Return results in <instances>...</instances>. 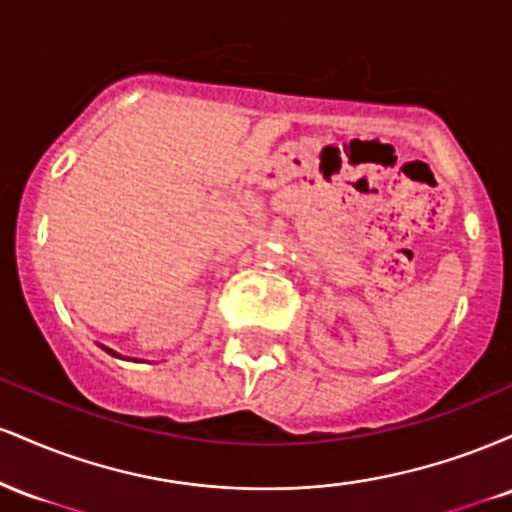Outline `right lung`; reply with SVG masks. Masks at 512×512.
Wrapping results in <instances>:
<instances>
[{"mask_svg": "<svg viewBox=\"0 0 512 512\" xmlns=\"http://www.w3.org/2000/svg\"><path fill=\"white\" fill-rule=\"evenodd\" d=\"M98 346H101V349H103V351H108V354H110V356H115V358H125V361H132V358H129V356H122V354H117V351H113V349H110V346H103V344H98ZM134 361H139V358H134Z\"/></svg>", "mask_w": 512, "mask_h": 512, "instance_id": "add662e5", "label": "right lung"}]
</instances>
